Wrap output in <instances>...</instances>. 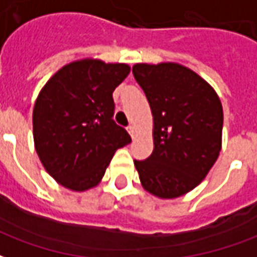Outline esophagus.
<instances>
[{"label": "esophagus", "instance_id": "34e87169", "mask_svg": "<svg viewBox=\"0 0 257 257\" xmlns=\"http://www.w3.org/2000/svg\"><path fill=\"white\" fill-rule=\"evenodd\" d=\"M128 132H129V135L132 136V138H135V132H136V129H135L134 125H129V126H128Z\"/></svg>", "mask_w": 257, "mask_h": 257}]
</instances>
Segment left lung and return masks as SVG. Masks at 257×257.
Returning <instances> with one entry per match:
<instances>
[{"mask_svg":"<svg viewBox=\"0 0 257 257\" xmlns=\"http://www.w3.org/2000/svg\"><path fill=\"white\" fill-rule=\"evenodd\" d=\"M132 73L154 123L153 154L134 161L140 183L158 198H178L204 180L219 157L220 99L204 78L179 63H138Z\"/></svg>","mask_w":257,"mask_h":257,"instance_id":"1","label":"left lung"}]
</instances>
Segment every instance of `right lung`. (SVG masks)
<instances>
[{"label":"right lung","instance_id":"obj_1","mask_svg":"<svg viewBox=\"0 0 257 257\" xmlns=\"http://www.w3.org/2000/svg\"><path fill=\"white\" fill-rule=\"evenodd\" d=\"M125 63L82 59L49 78L33 110L40 161L59 184L85 191L100 183L114 153L131 143L114 122L112 92L128 77Z\"/></svg>","mask_w":257,"mask_h":257}]
</instances>
